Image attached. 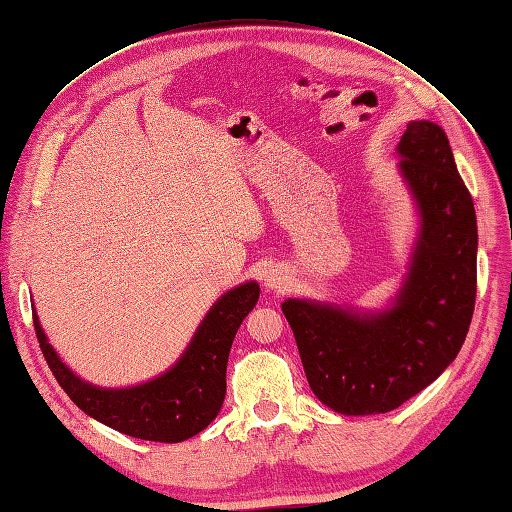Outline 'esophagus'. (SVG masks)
<instances>
[{
	"label": "esophagus",
	"mask_w": 512,
	"mask_h": 512,
	"mask_svg": "<svg viewBox=\"0 0 512 512\" xmlns=\"http://www.w3.org/2000/svg\"><path fill=\"white\" fill-rule=\"evenodd\" d=\"M286 284H288V275L282 269H269L265 273V286H267V290L280 292V290L286 288Z\"/></svg>",
	"instance_id": "1"
}]
</instances>
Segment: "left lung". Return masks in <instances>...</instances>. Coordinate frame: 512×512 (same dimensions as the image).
<instances>
[{
  "label": "left lung",
  "mask_w": 512,
  "mask_h": 512,
  "mask_svg": "<svg viewBox=\"0 0 512 512\" xmlns=\"http://www.w3.org/2000/svg\"><path fill=\"white\" fill-rule=\"evenodd\" d=\"M397 156L418 232L389 305L282 303L314 395L346 416L391 412L427 389L455 361L474 312L476 211L444 130L410 121Z\"/></svg>",
  "instance_id": "8db88e82"
}]
</instances>
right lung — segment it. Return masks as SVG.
<instances>
[{
    "label": "right lung",
    "instance_id": "right-lung-1",
    "mask_svg": "<svg viewBox=\"0 0 512 512\" xmlns=\"http://www.w3.org/2000/svg\"><path fill=\"white\" fill-rule=\"evenodd\" d=\"M258 297L260 286L254 280L230 288L209 307L173 365L156 378L119 389H106L76 376L49 344L36 307L32 312L44 359L76 406L126 436L175 444L196 436L220 414L232 339Z\"/></svg>",
    "mask_w": 512,
    "mask_h": 512
}]
</instances>
